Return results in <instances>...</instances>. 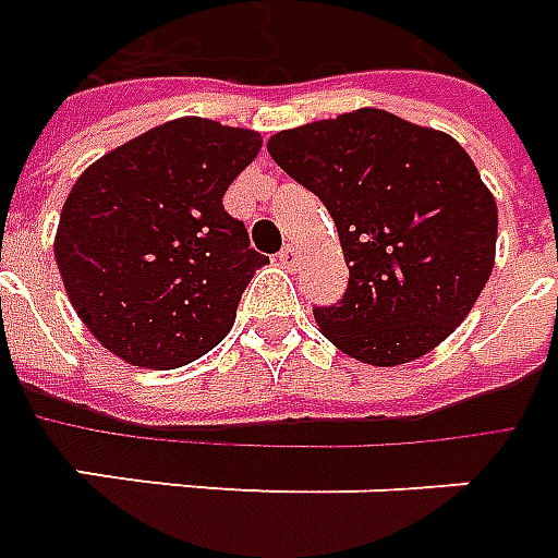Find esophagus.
Wrapping results in <instances>:
<instances>
[{"mask_svg":"<svg viewBox=\"0 0 558 558\" xmlns=\"http://www.w3.org/2000/svg\"><path fill=\"white\" fill-rule=\"evenodd\" d=\"M276 258H279V264H282V267H291V270H294L296 264H300V250H296L294 244H288L279 250V255H276Z\"/></svg>","mask_w":558,"mask_h":558,"instance_id":"34e87169","label":"esophagus"}]
</instances>
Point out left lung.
I'll return each instance as SVG.
<instances>
[{
  "mask_svg": "<svg viewBox=\"0 0 558 558\" xmlns=\"http://www.w3.org/2000/svg\"><path fill=\"white\" fill-rule=\"evenodd\" d=\"M267 153L341 238L347 294L314 308L341 353L393 367L456 332L492 276L497 203L453 137L359 108L276 132Z\"/></svg>",
  "mask_w": 558,
  "mask_h": 558,
  "instance_id": "obj_1",
  "label": "left lung"
}]
</instances>
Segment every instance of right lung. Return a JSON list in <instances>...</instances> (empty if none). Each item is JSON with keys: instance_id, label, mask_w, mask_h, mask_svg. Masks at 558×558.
Returning <instances> with one entry per match:
<instances>
[{"instance_id": "right-lung-1", "label": "right lung", "mask_w": 558, "mask_h": 558, "mask_svg": "<svg viewBox=\"0 0 558 558\" xmlns=\"http://www.w3.org/2000/svg\"><path fill=\"white\" fill-rule=\"evenodd\" d=\"M262 149L253 129L179 117L102 155L61 208L56 262L105 350L137 367H182L232 329L255 253L223 194Z\"/></svg>"}]
</instances>
